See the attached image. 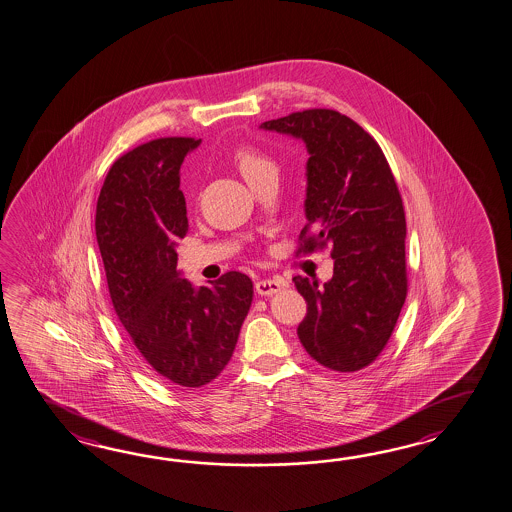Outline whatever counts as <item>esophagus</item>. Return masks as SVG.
<instances>
[{"label": "esophagus", "mask_w": 512, "mask_h": 512, "mask_svg": "<svg viewBox=\"0 0 512 512\" xmlns=\"http://www.w3.org/2000/svg\"><path fill=\"white\" fill-rule=\"evenodd\" d=\"M287 287V283L281 277H272V279H262L255 283V290L261 296H274L281 288Z\"/></svg>", "instance_id": "obj_1"}]
</instances>
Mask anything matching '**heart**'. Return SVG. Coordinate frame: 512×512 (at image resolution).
Wrapping results in <instances>:
<instances>
[{
    "mask_svg": "<svg viewBox=\"0 0 512 512\" xmlns=\"http://www.w3.org/2000/svg\"><path fill=\"white\" fill-rule=\"evenodd\" d=\"M237 164L242 175L246 177V181H250L251 177H255L257 174H261L262 170L274 166V163L268 157H264L262 153L253 150V148H240L237 151Z\"/></svg>",
    "mask_w": 512,
    "mask_h": 512,
    "instance_id": "heart-1",
    "label": "heart"
}]
</instances>
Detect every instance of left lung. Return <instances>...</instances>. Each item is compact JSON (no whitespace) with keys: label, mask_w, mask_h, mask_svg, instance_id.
<instances>
[{"label":"left lung","mask_w":512,"mask_h":512,"mask_svg":"<svg viewBox=\"0 0 512 512\" xmlns=\"http://www.w3.org/2000/svg\"><path fill=\"white\" fill-rule=\"evenodd\" d=\"M298 138L305 166V218L298 253L331 246L333 277H294L307 301L298 337L312 359L357 372L387 346L407 296L405 212L379 144L331 109H309L259 125Z\"/></svg>","instance_id":"8db88e82"}]
</instances>
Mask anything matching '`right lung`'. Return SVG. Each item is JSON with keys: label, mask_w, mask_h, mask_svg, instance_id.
Returning <instances> with one entry per match:
<instances>
[{"label": "right lung", "mask_w": 512, "mask_h": 512, "mask_svg": "<svg viewBox=\"0 0 512 512\" xmlns=\"http://www.w3.org/2000/svg\"><path fill=\"white\" fill-rule=\"evenodd\" d=\"M201 138H157L111 166L96 207V238L114 311L138 353L172 387L222 374L253 301L240 272L194 287L177 270L188 231L181 164Z\"/></svg>", "instance_id": "right-lung-1"}]
</instances>
